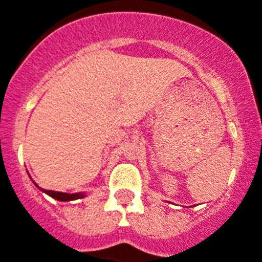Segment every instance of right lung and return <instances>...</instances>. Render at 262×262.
<instances>
[{"label": "right lung", "mask_w": 262, "mask_h": 262, "mask_svg": "<svg viewBox=\"0 0 262 262\" xmlns=\"http://www.w3.org/2000/svg\"><path fill=\"white\" fill-rule=\"evenodd\" d=\"M32 183L35 184L36 187L39 188L40 191H43L45 194H48L49 196H52L54 200L61 201V202H67V201H75V200H80V198H84L86 194L84 192H75V194H68V192H60V191H52V190H43V188H40L38 184L32 180Z\"/></svg>", "instance_id": "1"}]
</instances>
